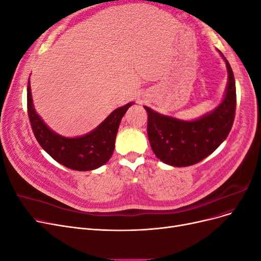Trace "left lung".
<instances>
[{
	"label": "left lung",
	"instance_id": "obj_1",
	"mask_svg": "<svg viewBox=\"0 0 261 261\" xmlns=\"http://www.w3.org/2000/svg\"><path fill=\"white\" fill-rule=\"evenodd\" d=\"M227 86L222 102L195 121H181L162 115L148 107L147 133L156 158L172 167H189L200 162L223 143L234 122L236 88L233 70L224 55Z\"/></svg>",
	"mask_w": 261,
	"mask_h": 261
}]
</instances>
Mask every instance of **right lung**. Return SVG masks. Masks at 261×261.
Segmentation results:
<instances>
[{
	"mask_svg": "<svg viewBox=\"0 0 261 261\" xmlns=\"http://www.w3.org/2000/svg\"><path fill=\"white\" fill-rule=\"evenodd\" d=\"M132 105L133 102H129L114 110L98 127L86 135L68 138L54 133L37 114L28 81L27 109L36 139L55 161L75 171H91L102 167L109 161L114 151L118 126Z\"/></svg>",
	"mask_w": 261,
	"mask_h": 261,
	"instance_id": "add662e5",
	"label": "right lung"
}]
</instances>
